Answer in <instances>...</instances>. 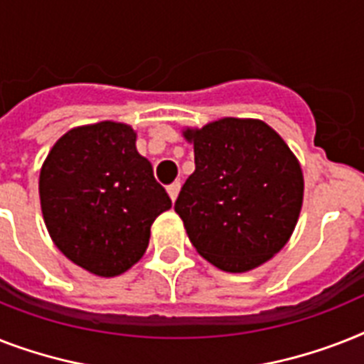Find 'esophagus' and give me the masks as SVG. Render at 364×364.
<instances>
[{
  "label": "esophagus",
  "instance_id": "34e87169",
  "mask_svg": "<svg viewBox=\"0 0 364 364\" xmlns=\"http://www.w3.org/2000/svg\"><path fill=\"white\" fill-rule=\"evenodd\" d=\"M179 188H181V183L179 181H173L172 185H168V194L172 198V202H176L177 194H179Z\"/></svg>",
  "mask_w": 364,
  "mask_h": 364
}]
</instances>
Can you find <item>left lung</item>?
Listing matches in <instances>:
<instances>
[{"mask_svg": "<svg viewBox=\"0 0 364 364\" xmlns=\"http://www.w3.org/2000/svg\"><path fill=\"white\" fill-rule=\"evenodd\" d=\"M194 172L176 200L188 239L203 258L245 273L279 252L303 203V173L284 140L264 121L224 117L198 131Z\"/></svg>", "mask_w": 364, "mask_h": 364, "instance_id": "left-lung-1", "label": "left lung"}]
</instances>
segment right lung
<instances>
[{
	"instance_id": "add662e5",
	"label": "right lung",
	"mask_w": 364,
	"mask_h": 364,
	"mask_svg": "<svg viewBox=\"0 0 364 364\" xmlns=\"http://www.w3.org/2000/svg\"><path fill=\"white\" fill-rule=\"evenodd\" d=\"M38 194L55 247L99 277L134 265L155 218L172 208L149 161L136 151L134 131L114 121L61 136L43 164Z\"/></svg>"
}]
</instances>
